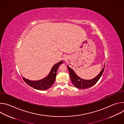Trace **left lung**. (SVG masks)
I'll use <instances>...</instances> for the list:
<instances>
[{"label": "left lung", "mask_w": 124, "mask_h": 124, "mask_svg": "<svg viewBox=\"0 0 124 124\" xmlns=\"http://www.w3.org/2000/svg\"><path fill=\"white\" fill-rule=\"evenodd\" d=\"M67 67L69 70L70 76V79H71L72 83L75 85L76 87L79 88V89H86V88H89L93 86L98 82V81L99 80V79L101 78V76H102V73H103L105 65L104 66L103 68L101 70L99 74L94 78L90 80L83 79L79 78L77 75V74L75 73L74 70L72 69L69 67L68 65H67Z\"/></svg>", "instance_id": "left-lung-1"}]
</instances>
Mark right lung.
<instances>
[{"mask_svg": "<svg viewBox=\"0 0 124 124\" xmlns=\"http://www.w3.org/2000/svg\"><path fill=\"white\" fill-rule=\"evenodd\" d=\"M63 61H61L55 64L51 68L50 72L48 76L43 79L34 81L30 80L24 78V77H23V78L26 83H27L30 86L35 88V89L40 90H47L54 84L56 78L57 69L60 65H61Z\"/></svg>", "mask_w": 124, "mask_h": 124, "instance_id": "right-lung-1", "label": "right lung"}]
</instances>
